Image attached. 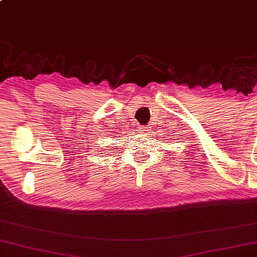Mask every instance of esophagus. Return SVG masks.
Returning a JSON list of instances; mask_svg holds the SVG:
<instances>
[{"mask_svg":"<svg viewBox=\"0 0 257 257\" xmlns=\"http://www.w3.org/2000/svg\"><path fill=\"white\" fill-rule=\"evenodd\" d=\"M148 127H145V125H142V127H140V132L142 133V134H147V132H148Z\"/></svg>","mask_w":257,"mask_h":257,"instance_id":"obj_1","label":"esophagus"}]
</instances>
